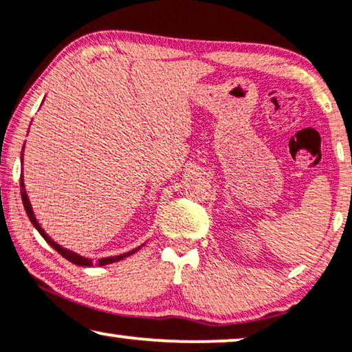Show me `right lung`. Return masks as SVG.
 Returning <instances> with one entry per match:
<instances>
[{"instance_id": "obj_1", "label": "right lung", "mask_w": 352, "mask_h": 352, "mask_svg": "<svg viewBox=\"0 0 352 352\" xmlns=\"http://www.w3.org/2000/svg\"><path fill=\"white\" fill-rule=\"evenodd\" d=\"M22 156H23V148H22ZM21 196H22L23 208H25V212H27V215H29L30 222L34 223V227L36 228V230L40 232V235L45 238L46 243H48L50 246H53L54 250L58 251L60 256L65 257V259L70 261V262H72V264H75V265H83V267H91V265H93V261H91V259H87V257H83V256H80V254H77V252H74V251H70V250H65V248L59 246L58 243H54L53 240H51V238H50L48 235H46V232L43 230V228H41V225H40L38 222H36L34 210H32V204H30V201H29V196H27V191H25V188H23V179H21ZM140 248H142V246H140ZM140 248H137V250H133V251L125 252V254H120V256L104 257V259H100V261H98V265L112 264V262H117V261L124 259V257H129L130 254H133V252H137V251L140 250Z\"/></svg>"}]
</instances>
